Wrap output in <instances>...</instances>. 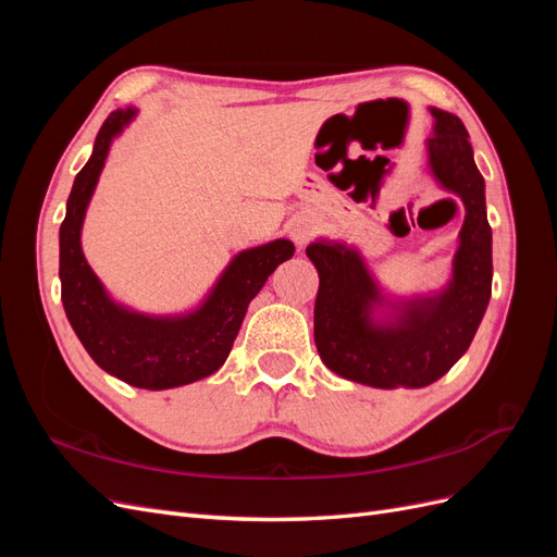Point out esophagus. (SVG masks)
I'll list each match as a JSON object with an SVG mask.
<instances>
[{"label": "esophagus", "mask_w": 557, "mask_h": 557, "mask_svg": "<svg viewBox=\"0 0 557 557\" xmlns=\"http://www.w3.org/2000/svg\"><path fill=\"white\" fill-rule=\"evenodd\" d=\"M313 232H315V227L311 223V218L301 215V218H295V221L290 223V237L297 246H307L313 237Z\"/></svg>", "instance_id": "34e87169"}]
</instances>
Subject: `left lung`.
<instances>
[{"label":"left lung","instance_id":"1","mask_svg":"<svg viewBox=\"0 0 557 557\" xmlns=\"http://www.w3.org/2000/svg\"><path fill=\"white\" fill-rule=\"evenodd\" d=\"M430 113V172L465 205L460 246L446 288L391 299L352 246L327 239L307 246L320 278L313 309L320 360L342 379L385 391L425 387L442 379L474 339L493 290V230L469 134L458 115L434 107Z\"/></svg>","mask_w":557,"mask_h":557}]
</instances>
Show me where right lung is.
<instances>
[{
  "mask_svg": "<svg viewBox=\"0 0 557 557\" xmlns=\"http://www.w3.org/2000/svg\"><path fill=\"white\" fill-rule=\"evenodd\" d=\"M137 115L115 109L97 132L92 156L76 174L60 225V283L64 313L90 358L134 387L166 391L207 379L221 369L237 339L250 299L295 246L276 239L242 250L225 267L207 299L181 315H148L117 305L104 290L81 248V227L111 141Z\"/></svg>",
  "mask_w": 557,
  "mask_h": 557,
  "instance_id": "right-lung-1",
  "label": "right lung"
}]
</instances>
